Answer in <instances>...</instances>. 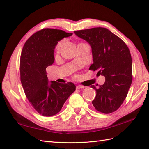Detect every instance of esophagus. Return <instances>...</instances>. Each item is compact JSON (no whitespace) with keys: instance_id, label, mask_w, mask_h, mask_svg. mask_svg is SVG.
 Instances as JSON below:
<instances>
[{"instance_id":"1","label":"esophagus","mask_w":149,"mask_h":149,"mask_svg":"<svg viewBox=\"0 0 149 149\" xmlns=\"http://www.w3.org/2000/svg\"><path fill=\"white\" fill-rule=\"evenodd\" d=\"M84 86H81V85H78L77 86H76V89H81V88H84Z\"/></svg>"}]
</instances>
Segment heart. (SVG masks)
I'll use <instances>...</instances> for the list:
<instances>
[{
	"instance_id": "obj_1",
	"label": "heart",
	"mask_w": 149,
	"mask_h": 149,
	"mask_svg": "<svg viewBox=\"0 0 149 149\" xmlns=\"http://www.w3.org/2000/svg\"><path fill=\"white\" fill-rule=\"evenodd\" d=\"M61 42H59V43H58V45H57L56 47V51L59 50V49H60V48L61 47Z\"/></svg>"
}]
</instances>
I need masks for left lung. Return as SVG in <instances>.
<instances>
[{"label":"left lung","mask_w":149,"mask_h":149,"mask_svg":"<svg viewBox=\"0 0 149 149\" xmlns=\"http://www.w3.org/2000/svg\"><path fill=\"white\" fill-rule=\"evenodd\" d=\"M74 33L91 47L93 63L89 70L98 71L106 79L98 88L91 86L96 91L92 101L94 107L104 114L116 111L127 96L132 81V58L127 46L106 28H93Z\"/></svg>","instance_id":"1"}]
</instances>
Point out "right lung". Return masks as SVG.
Masks as SVG:
<instances>
[{"label": "right lung", "instance_id": "1", "mask_svg": "<svg viewBox=\"0 0 149 149\" xmlns=\"http://www.w3.org/2000/svg\"><path fill=\"white\" fill-rule=\"evenodd\" d=\"M72 35L61 30L44 29L31 35L22 49L20 61L22 86L31 106L43 116L58 113L76 90L73 83L49 82L46 72L55 61L54 51L58 42Z\"/></svg>", "mask_w": 149, "mask_h": 149}]
</instances>
